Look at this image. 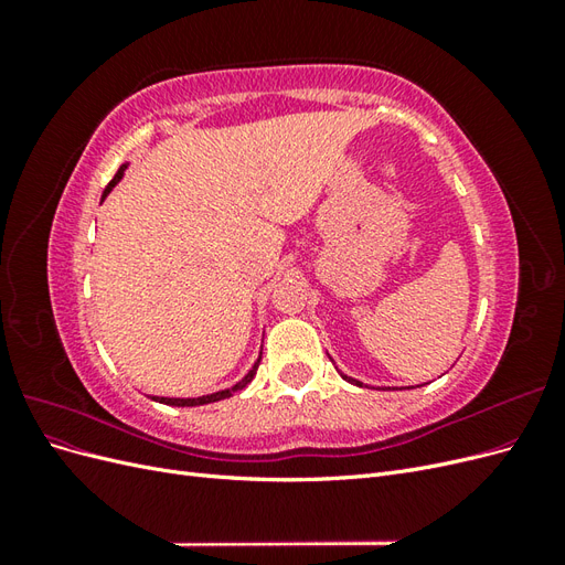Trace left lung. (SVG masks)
<instances>
[{
  "mask_svg": "<svg viewBox=\"0 0 565 565\" xmlns=\"http://www.w3.org/2000/svg\"><path fill=\"white\" fill-rule=\"evenodd\" d=\"M341 377H344V380H347V382H351V384H355V386H363V382H358V380H353V377H347L344 372H341Z\"/></svg>",
  "mask_w": 565,
  "mask_h": 565,
  "instance_id": "8db88e82",
  "label": "left lung"
}]
</instances>
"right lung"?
I'll list each match as a JSON object with an SVG mask.
<instances>
[{
    "label": "right lung",
    "mask_w": 565,
    "mask_h": 565,
    "mask_svg": "<svg viewBox=\"0 0 565 565\" xmlns=\"http://www.w3.org/2000/svg\"><path fill=\"white\" fill-rule=\"evenodd\" d=\"M125 169H127V164H122V167L117 169V174H115L113 181L106 185L104 200L110 195L113 188H115L119 181H122ZM259 363H262V353H259V358H256V363L252 365V370L245 374V377H243L241 382H237V384H233L231 388H221V391H216V393H207V396H198V398H164V396H152V401H160V403H164V405H177V407H195V405H207V403H216V401L231 398L235 391H243V388L254 380V374H256V367H259Z\"/></svg>",
    "instance_id": "obj_1"
}]
</instances>
